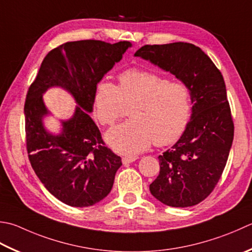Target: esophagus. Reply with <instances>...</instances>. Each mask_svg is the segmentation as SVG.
Segmentation results:
<instances>
[{
    "label": "esophagus",
    "instance_id": "esophagus-1",
    "mask_svg": "<svg viewBox=\"0 0 252 252\" xmlns=\"http://www.w3.org/2000/svg\"><path fill=\"white\" fill-rule=\"evenodd\" d=\"M135 159L136 157H122V162L125 165H126V164H130V162L135 161Z\"/></svg>",
    "mask_w": 252,
    "mask_h": 252
}]
</instances>
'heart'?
<instances>
[{
	"label": "heart",
	"mask_w": 252,
	"mask_h": 252,
	"mask_svg": "<svg viewBox=\"0 0 252 252\" xmlns=\"http://www.w3.org/2000/svg\"><path fill=\"white\" fill-rule=\"evenodd\" d=\"M119 85L108 80L97 84L94 106L98 121L111 126L126 106L131 120L107 133V142L116 152L135 155L155 142L167 146L178 141L189 125L191 90L181 81H169L161 74L127 68L119 74Z\"/></svg>",
	"instance_id": "obj_1"
}]
</instances>
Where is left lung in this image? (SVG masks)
<instances>
[{"instance_id":"1","label":"left lung","mask_w":252,"mask_h":252,"mask_svg":"<svg viewBox=\"0 0 252 252\" xmlns=\"http://www.w3.org/2000/svg\"><path fill=\"white\" fill-rule=\"evenodd\" d=\"M134 56L186 83L193 105L184 134L158 156L160 170L150 185L151 193L174 208L199 204L218 185L234 140L223 75L199 47L188 42L145 44Z\"/></svg>"}]
</instances>
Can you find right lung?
<instances>
[{
    "label": "right lung",
    "mask_w": 252,
    "mask_h": 252,
    "mask_svg": "<svg viewBox=\"0 0 252 252\" xmlns=\"http://www.w3.org/2000/svg\"><path fill=\"white\" fill-rule=\"evenodd\" d=\"M132 46L129 41L100 40L65 42L43 59L25 101V130L29 161L38 178L52 195L74 208L98 203L109 194L117 170L122 165L102 141L90 116L95 87ZM60 86L79 105L70 121L63 122L60 135L44 129L48 112L42 94Z\"/></svg>",
    "instance_id": "obj_1"
}]
</instances>
